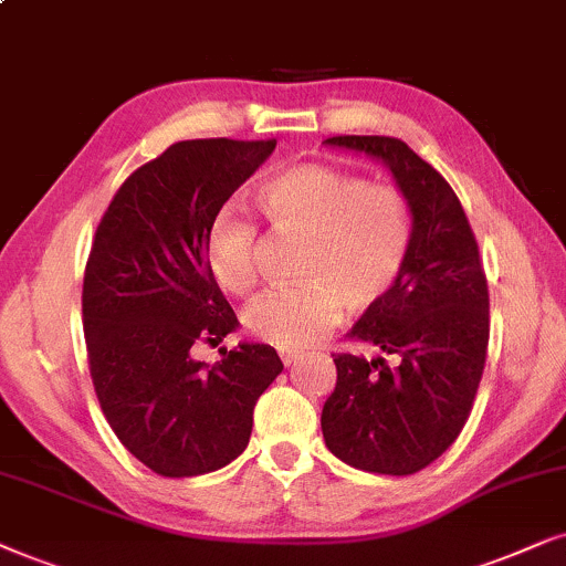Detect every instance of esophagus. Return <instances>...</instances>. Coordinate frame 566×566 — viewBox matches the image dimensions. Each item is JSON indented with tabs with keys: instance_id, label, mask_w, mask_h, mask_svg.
<instances>
[{
	"instance_id": "1",
	"label": "esophagus",
	"mask_w": 566,
	"mask_h": 566,
	"mask_svg": "<svg viewBox=\"0 0 566 566\" xmlns=\"http://www.w3.org/2000/svg\"><path fill=\"white\" fill-rule=\"evenodd\" d=\"M297 357H300V354H297V352H290V349H282V352H279V359H282V365H284V367L295 365V361H297Z\"/></svg>"
}]
</instances>
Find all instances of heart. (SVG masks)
Masks as SVG:
<instances>
[{"mask_svg": "<svg viewBox=\"0 0 566 566\" xmlns=\"http://www.w3.org/2000/svg\"><path fill=\"white\" fill-rule=\"evenodd\" d=\"M261 212L282 232L307 238L292 287L271 290L245 311L255 338L300 349L331 331L342 311L367 313L401 282L413 245L406 193L354 172L303 163L271 176L255 193ZM259 224L235 207L220 209L207 238L209 263L224 287L245 295L259 282Z\"/></svg>", "mask_w": 566, "mask_h": 566, "instance_id": "heart-1", "label": "heart"}]
</instances>
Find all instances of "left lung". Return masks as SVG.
Instances as JSON below:
<instances>
[{"mask_svg":"<svg viewBox=\"0 0 566 566\" xmlns=\"http://www.w3.org/2000/svg\"><path fill=\"white\" fill-rule=\"evenodd\" d=\"M326 142L388 165L411 205L413 245L390 297L346 334L395 365L336 352L323 437L352 469L409 476L446 453L471 417L489 346L484 263L453 188L401 139L344 134Z\"/></svg>","mask_w":566,"mask_h":566,"instance_id":"obj_1","label":"left lung"}]
</instances>
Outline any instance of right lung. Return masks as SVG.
I'll list each match as a JSON object with an SVG mask.
<instances>
[{"label":"right lung","mask_w":566,"mask_h":566,"mask_svg":"<svg viewBox=\"0 0 566 566\" xmlns=\"http://www.w3.org/2000/svg\"><path fill=\"white\" fill-rule=\"evenodd\" d=\"M276 139H188L120 184L97 224L82 282V326L97 403L157 476L217 471L243 453L259 396L282 373L266 344L220 349L238 315L217 284L207 238L224 201Z\"/></svg>","instance_id":"1"}]
</instances>
